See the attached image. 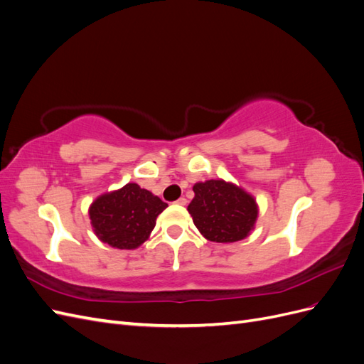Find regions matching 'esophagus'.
Segmentation results:
<instances>
[{"label":"esophagus","mask_w":364,"mask_h":364,"mask_svg":"<svg viewBox=\"0 0 364 364\" xmlns=\"http://www.w3.org/2000/svg\"><path fill=\"white\" fill-rule=\"evenodd\" d=\"M176 203H178V205H186V199H185V197H181V199L176 200Z\"/></svg>","instance_id":"esophagus-1"}]
</instances>
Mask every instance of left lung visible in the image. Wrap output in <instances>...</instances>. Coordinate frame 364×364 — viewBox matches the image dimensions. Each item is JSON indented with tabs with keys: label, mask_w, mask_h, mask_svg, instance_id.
Instances as JSON below:
<instances>
[{
	"label": "left lung",
	"mask_w": 364,
	"mask_h": 364,
	"mask_svg": "<svg viewBox=\"0 0 364 364\" xmlns=\"http://www.w3.org/2000/svg\"><path fill=\"white\" fill-rule=\"evenodd\" d=\"M188 213L199 232L215 243H235L255 229L258 203L245 188L223 179H209L193 186Z\"/></svg>",
	"instance_id": "left-lung-1"
}]
</instances>
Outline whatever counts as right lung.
Wrapping results in <instances>:
<instances>
[{"label":"right lung","mask_w":364,"mask_h":364,"mask_svg":"<svg viewBox=\"0 0 364 364\" xmlns=\"http://www.w3.org/2000/svg\"><path fill=\"white\" fill-rule=\"evenodd\" d=\"M168 205L138 183L100 194L91 203V226L97 238L111 247L134 250L149 240L158 215Z\"/></svg>","instance_id":"right-lung-1"}]
</instances>
